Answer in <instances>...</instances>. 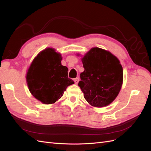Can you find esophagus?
Returning <instances> with one entry per match:
<instances>
[{
  "label": "esophagus",
  "mask_w": 151,
  "mask_h": 151,
  "mask_svg": "<svg viewBox=\"0 0 151 151\" xmlns=\"http://www.w3.org/2000/svg\"><path fill=\"white\" fill-rule=\"evenodd\" d=\"M74 81L75 84H78V83H79V79L78 78V77H77V78H75V79H74Z\"/></svg>",
  "instance_id": "esophagus-1"
}]
</instances>
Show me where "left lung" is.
<instances>
[{"label":"left lung","mask_w":151,"mask_h":151,"mask_svg":"<svg viewBox=\"0 0 151 151\" xmlns=\"http://www.w3.org/2000/svg\"><path fill=\"white\" fill-rule=\"evenodd\" d=\"M84 71L78 83L84 98L91 105L103 107L119 93L123 83V68L110 52L93 48L82 58Z\"/></svg>","instance_id":"obj_1"}]
</instances>
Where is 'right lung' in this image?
<instances>
[{
	"mask_svg": "<svg viewBox=\"0 0 151 151\" xmlns=\"http://www.w3.org/2000/svg\"><path fill=\"white\" fill-rule=\"evenodd\" d=\"M60 53L53 48L41 52L32 62L26 80L31 93L44 104L60 99L67 88L74 82L68 77V68L62 65Z\"/></svg>",
	"mask_w": 151,
	"mask_h": 151,
	"instance_id": "1",
	"label": "right lung"
}]
</instances>
